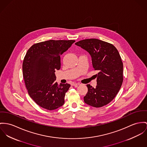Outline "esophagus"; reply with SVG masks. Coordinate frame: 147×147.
Masks as SVG:
<instances>
[{
    "label": "esophagus",
    "mask_w": 147,
    "mask_h": 147,
    "mask_svg": "<svg viewBox=\"0 0 147 147\" xmlns=\"http://www.w3.org/2000/svg\"><path fill=\"white\" fill-rule=\"evenodd\" d=\"M71 85L72 86H76V87H77V86L80 85V83H76V82H73Z\"/></svg>",
    "instance_id": "esophagus-1"
}]
</instances>
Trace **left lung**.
<instances>
[{
	"label": "left lung",
	"instance_id": "left-lung-1",
	"mask_svg": "<svg viewBox=\"0 0 147 147\" xmlns=\"http://www.w3.org/2000/svg\"><path fill=\"white\" fill-rule=\"evenodd\" d=\"M87 51L92 58L97 86L87 84L88 92L84 101L94 107L110 103L120 90L123 81V64L116 48L112 44L96 38L86 39L75 44Z\"/></svg>",
	"mask_w": 147,
	"mask_h": 147
}]
</instances>
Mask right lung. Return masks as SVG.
<instances>
[{
    "mask_svg": "<svg viewBox=\"0 0 147 147\" xmlns=\"http://www.w3.org/2000/svg\"><path fill=\"white\" fill-rule=\"evenodd\" d=\"M74 40H49L32 46L23 62V76L31 98L48 110L62 106L70 85L57 84L55 70L60 69V55Z\"/></svg>",
    "mask_w": 147,
    "mask_h": 147,
    "instance_id": "obj_1",
    "label": "right lung"
}]
</instances>
